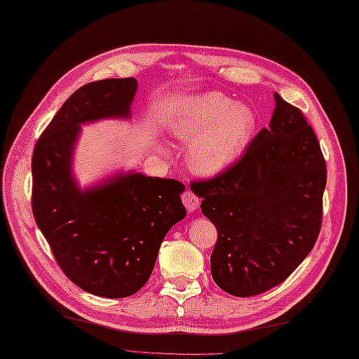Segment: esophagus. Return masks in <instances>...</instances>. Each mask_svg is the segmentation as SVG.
Wrapping results in <instances>:
<instances>
[{"label":"esophagus","mask_w":359,"mask_h":359,"mask_svg":"<svg viewBox=\"0 0 359 359\" xmlns=\"http://www.w3.org/2000/svg\"><path fill=\"white\" fill-rule=\"evenodd\" d=\"M182 203L185 209L189 212H194L198 209L200 206V198L190 190H187L184 194H182Z\"/></svg>","instance_id":"34e87169"}]
</instances>
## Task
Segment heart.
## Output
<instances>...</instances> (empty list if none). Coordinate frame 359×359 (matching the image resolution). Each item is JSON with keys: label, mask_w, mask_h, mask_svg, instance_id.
Returning a JSON list of instances; mask_svg holds the SVG:
<instances>
[{"label": "heart", "mask_w": 359, "mask_h": 359, "mask_svg": "<svg viewBox=\"0 0 359 359\" xmlns=\"http://www.w3.org/2000/svg\"><path fill=\"white\" fill-rule=\"evenodd\" d=\"M255 127L250 107L219 92L191 96L175 114L170 134L189 143L187 163L200 177H215L232 166L247 149Z\"/></svg>", "instance_id": "b5f03b06"}]
</instances>
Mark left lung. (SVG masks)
<instances>
[{"label":"left lung","instance_id":"obj_1","mask_svg":"<svg viewBox=\"0 0 359 359\" xmlns=\"http://www.w3.org/2000/svg\"><path fill=\"white\" fill-rule=\"evenodd\" d=\"M276 108L244 156L190 187L217 229L212 278L235 297L282 283L313 250L321 226L327 169L302 112L275 93Z\"/></svg>","mask_w":359,"mask_h":359}]
</instances>
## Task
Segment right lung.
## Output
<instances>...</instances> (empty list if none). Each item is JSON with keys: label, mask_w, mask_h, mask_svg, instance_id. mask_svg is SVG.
<instances>
[{"label": "right lung", "mask_w": 359, "mask_h": 359, "mask_svg": "<svg viewBox=\"0 0 359 359\" xmlns=\"http://www.w3.org/2000/svg\"><path fill=\"white\" fill-rule=\"evenodd\" d=\"M135 79L86 84L68 97L32 158V209L65 276L83 291L126 298L146 285L168 231L187 215L177 180L116 172L80 189L73 156L81 126L131 118Z\"/></svg>", "instance_id": "right-lung-1"}]
</instances>
